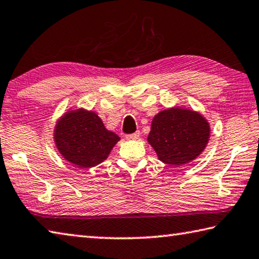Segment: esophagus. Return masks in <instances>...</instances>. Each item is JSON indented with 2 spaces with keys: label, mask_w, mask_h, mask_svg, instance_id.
Wrapping results in <instances>:
<instances>
[{
  "label": "esophagus",
  "mask_w": 259,
  "mask_h": 259,
  "mask_svg": "<svg viewBox=\"0 0 259 259\" xmlns=\"http://www.w3.org/2000/svg\"><path fill=\"white\" fill-rule=\"evenodd\" d=\"M139 136H140V133H139V131H136V133H134V134H129V135H126V136H125V138H126V139H129V140H135V139H138V138H139Z\"/></svg>",
  "instance_id": "34e87169"
}]
</instances>
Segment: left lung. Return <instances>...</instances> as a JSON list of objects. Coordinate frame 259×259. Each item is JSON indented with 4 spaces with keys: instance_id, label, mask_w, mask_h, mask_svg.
Here are the masks:
<instances>
[{
    "instance_id": "8db88e82",
    "label": "left lung",
    "mask_w": 259,
    "mask_h": 259,
    "mask_svg": "<svg viewBox=\"0 0 259 259\" xmlns=\"http://www.w3.org/2000/svg\"><path fill=\"white\" fill-rule=\"evenodd\" d=\"M209 138V125L194 111L170 109L159 112L152 122L148 143L159 161L182 165L192 161L205 149Z\"/></svg>"
}]
</instances>
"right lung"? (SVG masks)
<instances>
[{"instance_id":"add662e5","label":"right lung","mask_w":259,"mask_h":259,"mask_svg":"<svg viewBox=\"0 0 259 259\" xmlns=\"http://www.w3.org/2000/svg\"><path fill=\"white\" fill-rule=\"evenodd\" d=\"M55 144L65 159L79 167H92L106 159L120 137L105 129L94 112H69L55 128Z\"/></svg>"}]
</instances>
